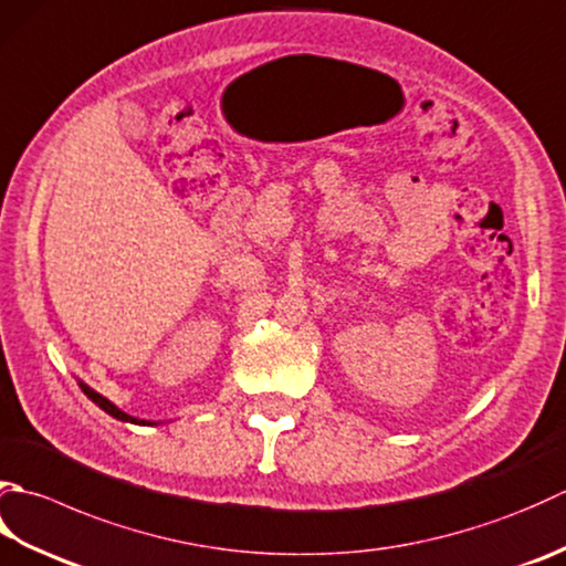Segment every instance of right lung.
I'll use <instances>...</instances> for the list:
<instances>
[{"mask_svg": "<svg viewBox=\"0 0 566 566\" xmlns=\"http://www.w3.org/2000/svg\"><path fill=\"white\" fill-rule=\"evenodd\" d=\"M77 385H81V390L91 397V400L99 407V409H105V412L109 415V417H115V419H119V422H129V424H144V427H151V424H157V422H147V419H137V417H132V415H127V412H122V409L117 407V405H113L107 400V397H103L99 392H95L93 387H87L83 380H77Z\"/></svg>", "mask_w": 566, "mask_h": 566, "instance_id": "obj_1", "label": "right lung"}]
</instances>
